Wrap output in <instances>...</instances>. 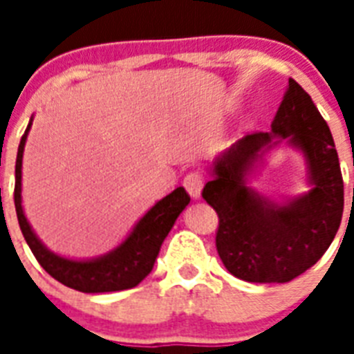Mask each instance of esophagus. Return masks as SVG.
Segmentation results:
<instances>
[{"label": "esophagus", "mask_w": 354, "mask_h": 354, "mask_svg": "<svg viewBox=\"0 0 354 354\" xmlns=\"http://www.w3.org/2000/svg\"><path fill=\"white\" fill-rule=\"evenodd\" d=\"M183 187L187 189V193L193 196L194 200L200 198L202 194V187H204V174L200 171H191L183 178Z\"/></svg>", "instance_id": "esophagus-1"}]
</instances>
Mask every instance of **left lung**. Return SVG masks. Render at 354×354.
<instances>
[{
	"mask_svg": "<svg viewBox=\"0 0 354 354\" xmlns=\"http://www.w3.org/2000/svg\"><path fill=\"white\" fill-rule=\"evenodd\" d=\"M274 137L302 149L315 185L283 206L259 197L243 183L260 150ZM202 196L218 215L216 252L239 279L288 283L322 259L340 227L344 180L333 133L296 80L288 79L272 133H248L218 156Z\"/></svg>",
	"mask_w": 354,
	"mask_h": 354,
	"instance_id": "obj_1",
	"label": "left lung"
}]
</instances>
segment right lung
Wrapping results in <instances>:
<instances>
[{"instance_id":"obj_1","label":"right lung","mask_w":354,"mask_h":354,"mask_svg":"<svg viewBox=\"0 0 354 354\" xmlns=\"http://www.w3.org/2000/svg\"><path fill=\"white\" fill-rule=\"evenodd\" d=\"M30 122L21 136L16 156V185H14V205L18 215L19 230L29 244L30 252L47 274L62 285L86 294L97 292L128 290L138 286L150 274L160 248L174 226L178 215L191 202V196L183 187L174 189L171 194L160 200L141 221L136 224L128 239L104 257L91 261H69L49 252L30 230L21 207V158Z\"/></svg>"}]
</instances>
